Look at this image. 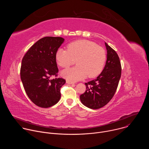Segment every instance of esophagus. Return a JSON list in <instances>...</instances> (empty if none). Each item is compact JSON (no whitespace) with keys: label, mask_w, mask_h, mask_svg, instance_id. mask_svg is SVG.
Listing matches in <instances>:
<instances>
[{"label":"esophagus","mask_w":149,"mask_h":149,"mask_svg":"<svg viewBox=\"0 0 149 149\" xmlns=\"http://www.w3.org/2000/svg\"><path fill=\"white\" fill-rule=\"evenodd\" d=\"M67 83H68L69 84H74V82H73L72 81H70V80H67Z\"/></svg>","instance_id":"34e87169"}]
</instances>
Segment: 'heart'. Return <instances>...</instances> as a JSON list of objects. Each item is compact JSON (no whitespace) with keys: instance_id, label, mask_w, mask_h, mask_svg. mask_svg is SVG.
Listing matches in <instances>:
<instances>
[{"instance_id":"b5f03b06","label":"heart","mask_w":149,"mask_h":149,"mask_svg":"<svg viewBox=\"0 0 149 149\" xmlns=\"http://www.w3.org/2000/svg\"><path fill=\"white\" fill-rule=\"evenodd\" d=\"M55 58L58 65L62 68L69 67L76 61L78 65L62 72L63 77L75 81L87 75L91 78L100 74L105 65L106 54L104 48L95 42L81 39L70 43L67 50L58 49Z\"/></svg>"}]
</instances>
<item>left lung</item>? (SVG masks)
Listing matches in <instances>:
<instances>
[{"label":"left lung","mask_w":149,"mask_h":149,"mask_svg":"<svg viewBox=\"0 0 149 149\" xmlns=\"http://www.w3.org/2000/svg\"><path fill=\"white\" fill-rule=\"evenodd\" d=\"M107 61L102 72L87 83L86 91L80 95L81 102L91 109H98L112 99L117 90L121 74V66L117 52L105 42Z\"/></svg>","instance_id":"obj_1"}]
</instances>
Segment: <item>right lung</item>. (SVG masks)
I'll return each mask as SVG.
<instances>
[{
	"instance_id": "add662e5",
	"label": "right lung",
	"mask_w": 149,
	"mask_h": 149,
	"mask_svg": "<svg viewBox=\"0 0 149 149\" xmlns=\"http://www.w3.org/2000/svg\"><path fill=\"white\" fill-rule=\"evenodd\" d=\"M64 39L47 36L38 40L26 52L22 61L20 78L29 99L37 106L48 108L61 98V88L65 79L57 78L55 54ZM55 76L56 78L51 79Z\"/></svg>"
}]
</instances>
